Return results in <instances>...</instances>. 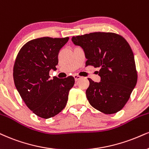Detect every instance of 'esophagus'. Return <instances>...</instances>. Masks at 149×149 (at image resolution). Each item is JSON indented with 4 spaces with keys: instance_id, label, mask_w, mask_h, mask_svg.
Masks as SVG:
<instances>
[{
    "instance_id": "1",
    "label": "esophagus",
    "mask_w": 149,
    "mask_h": 149,
    "mask_svg": "<svg viewBox=\"0 0 149 149\" xmlns=\"http://www.w3.org/2000/svg\"><path fill=\"white\" fill-rule=\"evenodd\" d=\"M74 79L76 81H77L78 80H79L81 79V77L79 76V75H77V74H74Z\"/></svg>"
}]
</instances>
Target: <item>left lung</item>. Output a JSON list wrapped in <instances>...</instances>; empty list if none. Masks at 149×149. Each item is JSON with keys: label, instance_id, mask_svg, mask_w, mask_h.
<instances>
[{"label": "left lung", "instance_id": "1", "mask_svg": "<svg viewBox=\"0 0 149 149\" xmlns=\"http://www.w3.org/2000/svg\"><path fill=\"white\" fill-rule=\"evenodd\" d=\"M84 49L86 66L99 68L100 82L88 79L86 94L90 104L104 114L122 110L135 87L137 73L133 52L124 38L112 32H93L73 36Z\"/></svg>", "mask_w": 149, "mask_h": 149}]
</instances>
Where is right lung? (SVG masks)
Here are the masks:
<instances>
[{
    "label": "right lung",
    "mask_w": 149,
    "mask_h": 149,
    "mask_svg": "<svg viewBox=\"0 0 149 149\" xmlns=\"http://www.w3.org/2000/svg\"><path fill=\"white\" fill-rule=\"evenodd\" d=\"M68 40V37L31 40L16 56L14 84L26 106L41 118L54 117L65 107L69 91L74 84L72 76L50 79L49 75L50 70H56L58 52Z\"/></svg>",
    "instance_id": "right-lung-1"
}]
</instances>
